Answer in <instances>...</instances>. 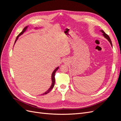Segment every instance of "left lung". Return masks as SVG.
<instances>
[{"label":"left lung","instance_id":"1","mask_svg":"<svg viewBox=\"0 0 121 121\" xmlns=\"http://www.w3.org/2000/svg\"><path fill=\"white\" fill-rule=\"evenodd\" d=\"M100 31L102 33H103V36H104V37L107 39H108V41L110 42V44H111V46H112V41H111V39H110V38H109V37L108 36V35L107 34L105 33L103 31V30H100Z\"/></svg>","mask_w":121,"mask_h":121}]
</instances>
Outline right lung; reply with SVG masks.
<instances>
[{
  "instance_id": "obj_1",
  "label": "right lung",
  "mask_w": 121,
  "mask_h": 121,
  "mask_svg": "<svg viewBox=\"0 0 121 121\" xmlns=\"http://www.w3.org/2000/svg\"><path fill=\"white\" fill-rule=\"evenodd\" d=\"M27 28H28V26H26V27H25L24 28V29L23 30V31H22L19 34V35H18L17 36V38H16V41H15V42L14 43H16V41L17 40V39H18V37H19L20 36H21V35H22L26 31V30H27ZM58 68L59 67H57L56 69H54V71L53 72V73H52V85H51V86H50V87L49 88V89L47 90V91H46V92H45V93H43V94H42L41 95H44V94H47L48 93H49L50 91L52 90V89L53 88V87H54V84H55V73H56V71L58 69Z\"/></svg>"
}]
</instances>
